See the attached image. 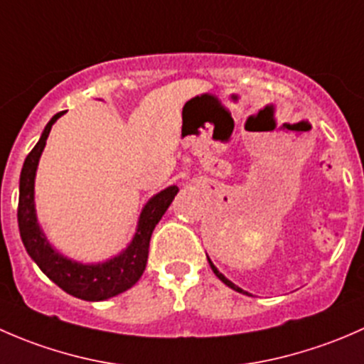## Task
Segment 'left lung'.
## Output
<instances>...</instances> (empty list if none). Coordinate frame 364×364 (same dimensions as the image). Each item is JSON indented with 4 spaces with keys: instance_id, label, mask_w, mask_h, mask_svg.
Here are the masks:
<instances>
[{
    "instance_id": "left-lung-1",
    "label": "left lung",
    "mask_w": 364,
    "mask_h": 364,
    "mask_svg": "<svg viewBox=\"0 0 364 364\" xmlns=\"http://www.w3.org/2000/svg\"><path fill=\"white\" fill-rule=\"evenodd\" d=\"M208 262H209V266H211L213 273H215V274H216V277H218V278H220V280H222V282H223V284H225V285H227V287H230V289H232V291H236V292H241V294H247V296H252V294H250V292L243 291V289H241V287H237V285H236V284H232V282H230V280H229V278H225V277H223V274H222V273H220V271H218V267H216V266H215V264H213V262H211V259H209V257H208Z\"/></svg>"
}]
</instances>
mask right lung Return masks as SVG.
<instances>
[{
  "mask_svg": "<svg viewBox=\"0 0 364 364\" xmlns=\"http://www.w3.org/2000/svg\"><path fill=\"white\" fill-rule=\"evenodd\" d=\"M63 112H58L50 117L43 128L38 142L26 156L19 179V208H17V222H19L21 240L26 252L35 260L36 266L42 269L49 280L65 292L84 301H105L121 292L134 287L142 277L148 262L149 240L155 230L156 223L165 215L167 208L174 200L179 188L176 185L167 186L161 192L155 193L142 208L137 220V229L134 237L124 250L104 262L84 264L58 252L47 240L42 225L38 223L35 208V178L38 168L40 156L46 148L47 137Z\"/></svg>",
  "mask_w": 364,
  "mask_h": 364,
  "instance_id": "add662e5",
  "label": "right lung"
}]
</instances>
